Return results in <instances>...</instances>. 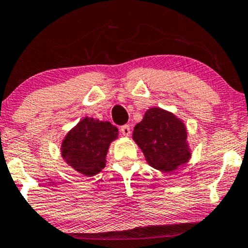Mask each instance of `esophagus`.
<instances>
[{
	"label": "esophagus",
	"instance_id": "esophagus-1",
	"mask_svg": "<svg viewBox=\"0 0 248 248\" xmlns=\"http://www.w3.org/2000/svg\"><path fill=\"white\" fill-rule=\"evenodd\" d=\"M120 130H121V133L124 134V136H129L130 135V128H129V126H128V124H124V126H122L120 128Z\"/></svg>",
	"mask_w": 248,
	"mask_h": 248
}]
</instances>
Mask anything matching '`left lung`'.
<instances>
[{
  "label": "left lung",
  "instance_id": "left-lung-1",
  "mask_svg": "<svg viewBox=\"0 0 248 248\" xmlns=\"http://www.w3.org/2000/svg\"><path fill=\"white\" fill-rule=\"evenodd\" d=\"M133 140L147 163L162 172L186 166L192 155L186 124L170 110L152 107L134 127Z\"/></svg>",
  "mask_w": 248,
  "mask_h": 248
}]
</instances>
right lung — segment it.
Here are the masks:
<instances>
[{
  "instance_id": "1",
  "label": "right lung",
  "mask_w": 248,
  "mask_h": 248,
  "mask_svg": "<svg viewBox=\"0 0 248 248\" xmlns=\"http://www.w3.org/2000/svg\"><path fill=\"white\" fill-rule=\"evenodd\" d=\"M118 136L119 129L109 121L85 116L62 138V161L82 176H95L106 167L108 149Z\"/></svg>"
}]
</instances>
